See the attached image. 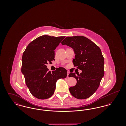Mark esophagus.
<instances>
[{
    "instance_id": "34e87169",
    "label": "esophagus",
    "mask_w": 126,
    "mask_h": 126,
    "mask_svg": "<svg viewBox=\"0 0 126 126\" xmlns=\"http://www.w3.org/2000/svg\"><path fill=\"white\" fill-rule=\"evenodd\" d=\"M69 73H70L69 71H68L67 72V78H68V75H69Z\"/></svg>"
}]
</instances>
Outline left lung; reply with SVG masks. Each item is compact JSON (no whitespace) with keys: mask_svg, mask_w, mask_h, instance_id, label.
<instances>
[{"mask_svg":"<svg viewBox=\"0 0 126 126\" xmlns=\"http://www.w3.org/2000/svg\"><path fill=\"white\" fill-rule=\"evenodd\" d=\"M61 43L72 48L75 54L73 60L74 66L82 70L78 76L75 73L68 75L77 81L76 85L69 89L71 94L78 99L90 97L98 89L104 74V60L101 49L84 36L67 37Z\"/></svg>","mask_w":126,"mask_h":126,"instance_id":"1","label":"left lung"}]
</instances>
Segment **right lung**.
Here are the masks:
<instances>
[{
  "label": "right lung",
  "instance_id": "add662e5",
  "mask_svg": "<svg viewBox=\"0 0 126 126\" xmlns=\"http://www.w3.org/2000/svg\"><path fill=\"white\" fill-rule=\"evenodd\" d=\"M65 36L42 35L30 43L22 57L21 71L31 94L39 99L49 98L54 94L58 80L66 78L62 67L48 71L46 65L54 60L55 51Z\"/></svg>",
  "mask_w": 126,
  "mask_h": 126
}]
</instances>
